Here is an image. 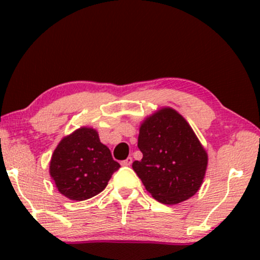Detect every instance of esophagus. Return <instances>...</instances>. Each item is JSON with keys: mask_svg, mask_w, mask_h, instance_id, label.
<instances>
[{"mask_svg": "<svg viewBox=\"0 0 260 260\" xmlns=\"http://www.w3.org/2000/svg\"><path fill=\"white\" fill-rule=\"evenodd\" d=\"M132 162H133V159L131 156H128L126 160L122 161V165H123V166H129V165H132Z\"/></svg>", "mask_w": 260, "mask_h": 260, "instance_id": "esophagus-1", "label": "esophagus"}]
</instances>
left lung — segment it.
<instances>
[{
	"label": "left lung",
	"mask_w": 260,
	"mask_h": 260,
	"mask_svg": "<svg viewBox=\"0 0 260 260\" xmlns=\"http://www.w3.org/2000/svg\"><path fill=\"white\" fill-rule=\"evenodd\" d=\"M143 159L132 168L145 189L162 204H178L199 190L208 153L186 118L169 106L147 116L139 127Z\"/></svg>",
	"instance_id": "left-lung-1"
}]
</instances>
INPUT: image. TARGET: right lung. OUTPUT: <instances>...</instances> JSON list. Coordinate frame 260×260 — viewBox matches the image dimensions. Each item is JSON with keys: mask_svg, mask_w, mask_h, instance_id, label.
Returning a JSON list of instances; mask_svg holds the SVG:
<instances>
[{"mask_svg": "<svg viewBox=\"0 0 260 260\" xmlns=\"http://www.w3.org/2000/svg\"><path fill=\"white\" fill-rule=\"evenodd\" d=\"M118 168L98 131L83 126L59 140L49 172L62 196L80 202L103 192Z\"/></svg>", "mask_w": 260, "mask_h": 260, "instance_id": "obj_1", "label": "right lung"}]
</instances>
